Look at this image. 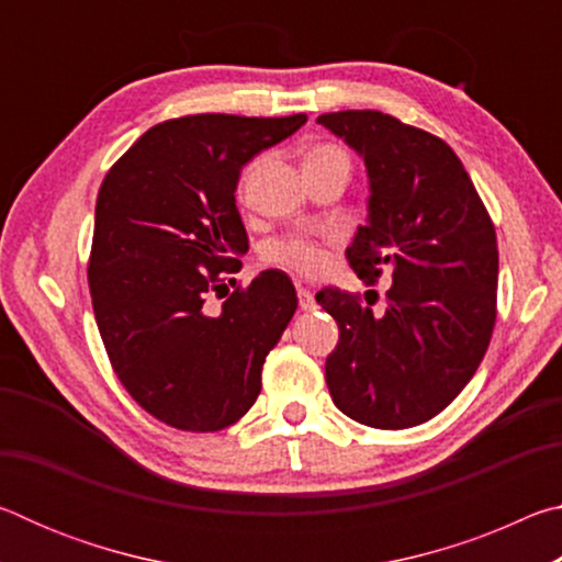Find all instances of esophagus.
<instances>
[{"label": "esophagus", "instance_id": "esophagus-1", "mask_svg": "<svg viewBox=\"0 0 562 562\" xmlns=\"http://www.w3.org/2000/svg\"><path fill=\"white\" fill-rule=\"evenodd\" d=\"M297 302H300V310H304V312H307V310H315V294H312L307 288H300L297 290Z\"/></svg>", "mask_w": 562, "mask_h": 562}]
</instances>
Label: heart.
Listing matches in <instances>:
<instances>
[{"label":"heart","mask_w":562,"mask_h":562,"mask_svg":"<svg viewBox=\"0 0 562 562\" xmlns=\"http://www.w3.org/2000/svg\"><path fill=\"white\" fill-rule=\"evenodd\" d=\"M312 158H347V154L337 146H319L307 156V160ZM270 258L300 274H315L325 268L327 252L312 237H288V240L272 245Z\"/></svg>","instance_id":"b5f03b06"}]
</instances>
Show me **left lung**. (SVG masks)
<instances>
[{
    "instance_id": "obj_1",
    "label": "left lung",
    "mask_w": 562,
    "mask_h": 562,
    "mask_svg": "<svg viewBox=\"0 0 562 562\" xmlns=\"http://www.w3.org/2000/svg\"><path fill=\"white\" fill-rule=\"evenodd\" d=\"M317 123L367 166L369 215L347 247L361 280L392 270L374 315L337 288L317 302L337 319L325 376L341 414L408 429L471 382L496 325V227L449 144L382 111L322 113Z\"/></svg>"
}]
</instances>
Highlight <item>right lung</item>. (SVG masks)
Listing matches in <instances>:
<instances>
[{
	"mask_svg": "<svg viewBox=\"0 0 562 562\" xmlns=\"http://www.w3.org/2000/svg\"><path fill=\"white\" fill-rule=\"evenodd\" d=\"M304 113H198L146 131L106 173L89 260L93 315L111 367L150 416L221 431L255 404L262 364L297 310L288 274L265 270L221 312L207 290L243 268L240 170L292 136Z\"/></svg>",
	"mask_w": 562,
	"mask_h": 562,
	"instance_id": "add662e5",
	"label": "right lung"
}]
</instances>
